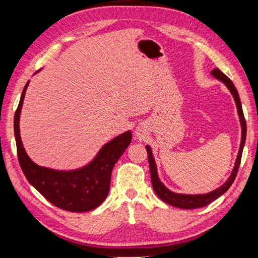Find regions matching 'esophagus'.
Returning a JSON list of instances; mask_svg holds the SVG:
<instances>
[{
	"label": "esophagus",
	"instance_id": "obj_1",
	"mask_svg": "<svg viewBox=\"0 0 258 258\" xmlns=\"http://www.w3.org/2000/svg\"><path fill=\"white\" fill-rule=\"evenodd\" d=\"M135 134H136V136H138V138H140V139H141V136H142V133L140 132V131H136V133H135Z\"/></svg>",
	"mask_w": 258,
	"mask_h": 258
}]
</instances>
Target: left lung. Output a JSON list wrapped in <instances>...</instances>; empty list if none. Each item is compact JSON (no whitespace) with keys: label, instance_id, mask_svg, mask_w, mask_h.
I'll return each instance as SVG.
<instances>
[{"label":"left lung","instance_id":"obj_1","mask_svg":"<svg viewBox=\"0 0 258 258\" xmlns=\"http://www.w3.org/2000/svg\"><path fill=\"white\" fill-rule=\"evenodd\" d=\"M211 74L213 75V78H215L216 80L221 81L222 83L225 84L227 89L229 90V92L232 93V95L234 97V101H235V103H236L237 113H238L239 120H240V126H242V141H240L238 155L236 157V161H235V165H234L231 176L227 178L226 182L224 183L222 186H220L218 188L214 189V190L210 191V193H206V194L190 195V194L175 193V191H172L171 189H168L166 186L161 182V179H160V177H158V174H157V166H156V163H155V160H154V156H153L152 149L149 145H146L153 189L155 190L156 195L160 197V199L163 202H165V203H167V204L172 205L174 207L183 208V210H193V208L204 207L208 204H211L212 202L217 200L218 197L222 196L229 187H231V185L233 184L234 179L237 175V171H238V167H239V164H240V160H242V153H243V149H244L245 141H246V120H245V117H244L242 104H240V100H239L237 90L235 89L233 82L229 80L223 72H221V71L218 69L213 70Z\"/></svg>","mask_w":258,"mask_h":258}]
</instances>
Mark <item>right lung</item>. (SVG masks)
Instances as JSON below:
<instances>
[{"label":"right lung","instance_id":"obj_1","mask_svg":"<svg viewBox=\"0 0 258 258\" xmlns=\"http://www.w3.org/2000/svg\"><path fill=\"white\" fill-rule=\"evenodd\" d=\"M29 83L30 81L24 86L14 115V135L22 171L33 187L56 207L78 213L94 210L106 199L113 167L128 147L132 132L126 131L107 142L94 160L83 167L58 171L37 165L26 154L20 134V116Z\"/></svg>","mask_w":258,"mask_h":258}]
</instances>
